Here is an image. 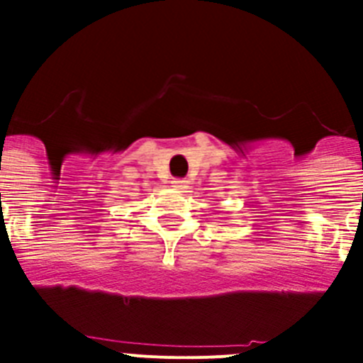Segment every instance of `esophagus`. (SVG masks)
Returning <instances> with one entry per match:
<instances>
[{
  "instance_id": "esophagus-1",
  "label": "esophagus",
  "mask_w": 363,
  "mask_h": 363,
  "mask_svg": "<svg viewBox=\"0 0 363 363\" xmlns=\"http://www.w3.org/2000/svg\"><path fill=\"white\" fill-rule=\"evenodd\" d=\"M172 187L178 189V191H185V189H189V182L187 179H174V182H172Z\"/></svg>"
}]
</instances>
